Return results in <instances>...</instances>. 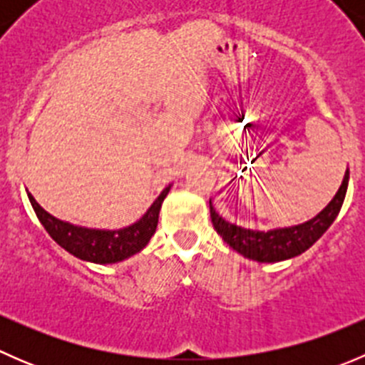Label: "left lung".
<instances>
[{"mask_svg":"<svg viewBox=\"0 0 365 365\" xmlns=\"http://www.w3.org/2000/svg\"><path fill=\"white\" fill-rule=\"evenodd\" d=\"M348 180L349 171L346 169L344 180H342L334 200L314 219L307 220L304 224H298V226L279 227V230L272 231L244 230V227L235 226V224L224 220L213 210L212 201H210V217H212L213 227L222 237V240L230 247H233L235 251L240 252L242 256L259 261V263H275V261L289 259V257H295L298 254L307 251L329 230L330 224L336 220L342 201H344Z\"/></svg>","mask_w":365,"mask_h":365,"instance_id":"8db88e82","label":"left lung"}]
</instances>
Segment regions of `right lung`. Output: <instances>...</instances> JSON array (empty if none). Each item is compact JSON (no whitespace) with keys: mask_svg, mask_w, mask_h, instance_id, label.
Returning <instances> with one entry per match:
<instances>
[{"mask_svg":"<svg viewBox=\"0 0 365 365\" xmlns=\"http://www.w3.org/2000/svg\"><path fill=\"white\" fill-rule=\"evenodd\" d=\"M169 189H171V185L162 190L160 196L153 201L148 212L138 222L123 227V230L114 231L88 230V227H79L63 222V220L47 213L42 206L36 203L31 194H28V197L42 226L46 227L47 233L51 235V238L58 245H61L65 251L73 254L79 259L106 264L127 259L132 254L146 247V244H148L150 238L153 237L157 230L162 201L168 196Z\"/></svg>","mask_w":365,"mask_h":365,"instance_id":"obj_1","label":"right lung"}]
</instances>
